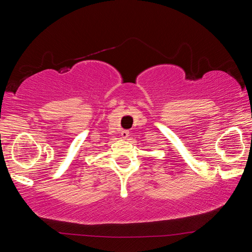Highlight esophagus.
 Here are the masks:
<instances>
[{
	"label": "esophagus",
	"mask_w": 252,
	"mask_h": 252,
	"mask_svg": "<svg viewBox=\"0 0 252 252\" xmlns=\"http://www.w3.org/2000/svg\"><path fill=\"white\" fill-rule=\"evenodd\" d=\"M129 133H130V132L127 130H122L121 131V136L123 139H126V138H127V136H129Z\"/></svg>",
	"instance_id": "1"
}]
</instances>
